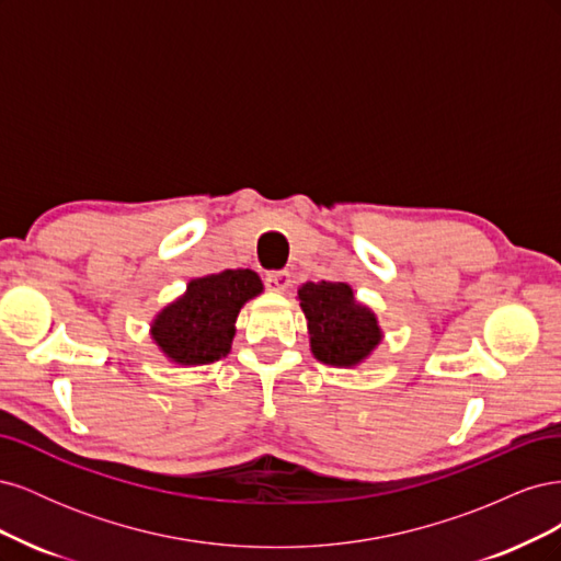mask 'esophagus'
<instances>
[{
    "label": "esophagus",
    "mask_w": 561,
    "mask_h": 561,
    "mask_svg": "<svg viewBox=\"0 0 561 561\" xmlns=\"http://www.w3.org/2000/svg\"><path fill=\"white\" fill-rule=\"evenodd\" d=\"M290 283H293V278H290V274H287V271H266V274H264V285L268 287V290L283 293Z\"/></svg>",
    "instance_id": "esophagus-1"
}]
</instances>
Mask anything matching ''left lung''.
Here are the masks:
<instances>
[{
	"label": "left lung",
	"mask_w": 561,
	"mask_h": 561,
	"mask_svg": "<svg viewBox=\"0 0 561 561\" xmlns=\"http://www.w3.org/2000/svg\"><path fill=\"white\" fill-rule=\"evenodd\" d=\"M299 304L309 320L311 351L320 363L351 367L379 344L377 318L353 299L346 283H307Z\"/></svg>",
	"instance_id": "1"
}]
</instances>
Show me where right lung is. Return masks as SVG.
Returning <instances> with one entry per match:
<instances>
[{"instance_id":"1","label":"right lung","mask_w":561,"mask_h":561,"mask_svg":"<svg viewBox=\"0 0 561 561\" xmlns=\"http://www.w3.org/2000/svg\"><path fill=\"white\" fill-rule=\"evenodd\" d=\"M262 293V280L250 268H227L196 278L186 295L165 307L151 328L161 351L180 365H206L231 348L233 322L243 304Z\"/></svg>"}]
</instances>
